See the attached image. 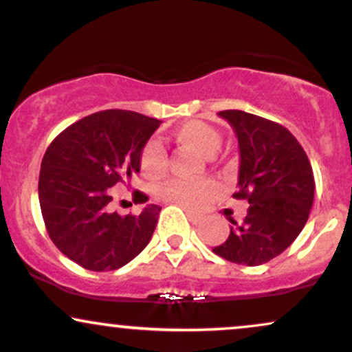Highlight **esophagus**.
<instances>
[{"instance_id": "esophagus-1", "label": "esophagus", "mask_w": 352, "mask_h": 352, "mask_svg": "<svg viewBox=\"0 0 352 352\" xmlns=\"http://www.w3.org/2000/svg\"><path fill=\"white\" fill-rule=\"evenodd\" d=\"M187 217H188V220L192 221V223H200L201 220H204V217L201 215H199V213H193V212H190V210H187Z\"/></svg>"}]
</instances>
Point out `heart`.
<instances>
[{
	"label": "heart",
	"mask_w": 352,
	"mask_h": 352,
	"mask_svg": "<svg viewBox=\"0 0 352 352\" xmlns=\"http://www.w3.org/2000/svg\"><path fill=\"white\" fill-rule=\"evenodd\" d=\"M173 137L185 148L197 152L205 159H212L221 147V137L212 125L201 120H188L175 129ZM140 168L147 179L157 180L167 170V157L162 145L148 142L140 155ZM217 184L210 179L187 182V180H168L160 185L157 193L160 199L182 205L187 208H200L217 193Z\"/></svg>",
	"instance_id": "heart-1"
}]
</instances>
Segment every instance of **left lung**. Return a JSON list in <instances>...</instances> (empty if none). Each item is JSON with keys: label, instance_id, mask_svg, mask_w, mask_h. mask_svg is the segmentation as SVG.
<instances>
[{"label": "left lung", "instance_id": "1", "mask_svg": "<svg viewBox=\"0 0 352 352\" xmlns=\"http://www.w3.org/2000/svg\"><path fill=\"white\" fill-rule=\"evenodd\" d=\"M240 147L238 188L233 199L248 201L241 223L230 221V235L213 253L232 263L258 266L296 240L314 199L309 159L296 137L281 124L243 111H221Z\"/></svg>", "mask_w": 352, "mask_h": 352}]
</instances>
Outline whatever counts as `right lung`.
Wrapping results in <instances>:
<instances>
[{
  "mask_svg": "<svg viewBox=\"0 0 352 352\" xmlns=\"http://www.w3.org/2000/svg\"><path fill=\"white\" fill-rule=\"evenodd\" d=\"M160 120L109 109L78 120L52 140L39 172V205L52 243L91 272H112L148 245L159 205L139 215L112 212L111 187L140 170V155ZM135 201L147 195L135 190Z\"/></svg>",
  "mask_w": 352,
  "mask_h": 352,
  "instance_id": "1",
  "label": "right lung"
}]
</instances>
